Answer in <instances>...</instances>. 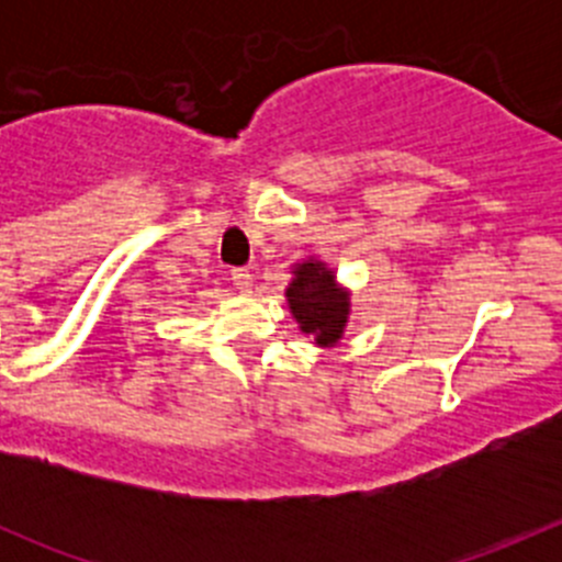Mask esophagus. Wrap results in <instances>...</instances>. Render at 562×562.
<instances>
[{
    "label": "esophagus",
    "mask_w": 562,
    "mask_h": 562,
    "mask_svg": "<svg viewBox=\"0 0 562 562\" xmlns=\"http://www.w3.org/2000/svg\"><path fill=\"white\" fill-rule=\"evenodd\" d=\"M231 280H234V285L239 288L241 293L252 291V274H249L247 269H234L231 271Z\"/></svg>",
    "instance_id": "obj_1"
}]
</instances>
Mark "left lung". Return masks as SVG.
<instances>
[{"instance_id": "8db88e82", "label": "left lung", "mask_w": 562, "mask_h": 562, "mask_svg": "<svg viewBox=\"0 0 562 562\" xmlns=\"http://www.w3.org/2000/svg\"><path fill=\"white\" fill-rule=\"evenodd\" d=\"M288 307L302 334L315 339L317 348H334L342 339L350 317V291L323 260L307 258L293 266V280L285 288Z\"/></svg>"}]
</instances>
